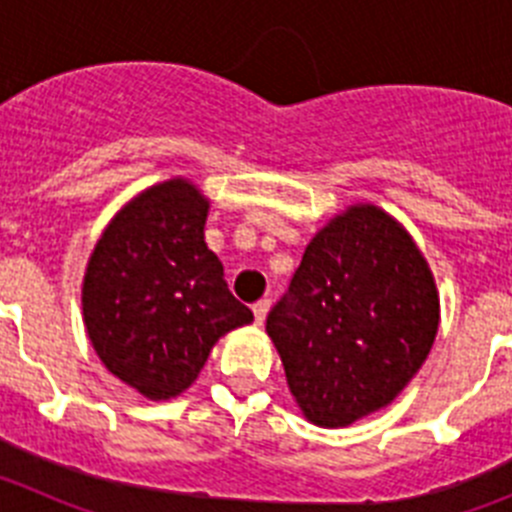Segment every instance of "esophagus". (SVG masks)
I'll list each match as a JSON object with an SVG mask.
<instances>
[{"label":"esophagus","instance_id":"esophagus-1","mask_svg":"<svg viewBox=\"0 0 512 512\" xmlns=\"http://www.w3.org/2000/svg\"><path fill=\"white\" fill-rule=\"evenodd\" d=\"M271 310V300H259L256 305H253V318H256V323H264L266 315H269Z\"/></svg>","mask_w":512,"mask_h":512}]
</instances>
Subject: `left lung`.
I'll return each instance as SVG.
<instances>
[{
  "label": "left lung",
  "instance_id": "1",
  "mask_svg": "<svg viewBox=\"0 0 512 512\" xmlns=\"http://www.w3.org/2000/svg\"><path fill=\"white\" fill-rule=\"evenodd\" d=\"M266 333L305 418L343 428L387 408L428 359L436 282L395 217L354 205L305 248Z\"/></svg>",
  "mask_w": 512,
  "mask_h": 512
}]
</instances>
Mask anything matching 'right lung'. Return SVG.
Returning <instances> with one entry per match:
<instances>
[{"label": "right lung", "mask_w": 512, "mask_h": 512, "mask_svg": "<svg viewBox=\"0 0 512 512\" xmlns=\"http://www.w3.org/2000/svg\"><path fill=\"white\" fill-rule=\"evenodd\" d=\"M210 202L169 179L122 207L89 256L81 307L102 364L148 400L182 395L212 346L253 312L205 243Z\"/></svg>", "instance_id": "right-lung-1"}]
</instances>
